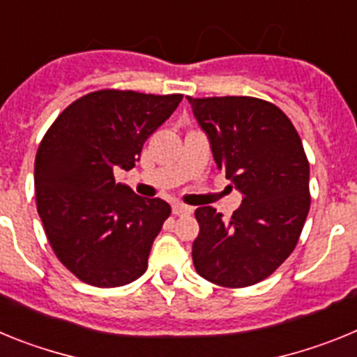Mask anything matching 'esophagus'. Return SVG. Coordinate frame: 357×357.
Here are the masks:
<instances>
[{"instance_id": "esophagus-1", "label": "esophagus", "mask_w": 357, "mask_h": 357, "mask_svg": "<svg viewBox=\"0 0 357 357\" xmlns=\"http://www.w3.org/2000/svg\"><path fill=\"white\" fill-rule=\"evenodd\" d=\"M193 213V207L184 206V204H173V214L175 216H189Z\"/></svg>"}]
</instances>
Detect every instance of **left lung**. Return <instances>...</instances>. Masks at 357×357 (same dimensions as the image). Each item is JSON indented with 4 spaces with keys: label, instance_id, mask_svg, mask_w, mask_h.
<instances>
[{
    "label": "left lung",
    "instance_id": "8db88e82",
    "mask_svg": "<svg viewBox=\"0 0 357 357\" xmlns=\"http://www.w3.org/2000/svg\"><path fill=\"white\" fill-rule=\"evenodd\" d=\"M216 166L243 202L229 220L211 206L195 211L197 272L223 288H247L272 275L295 250L307 218L309 162L288 116L252 96L191 98Z\"/></svg>",
    "mask_w": 357,
    "mask_h": 357
}]
</instances>
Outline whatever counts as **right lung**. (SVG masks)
<instances>
[{
  "mask_svg": "<svg viewBox=\"0 0 357 357\" xmlns=\"http://www.w3.org/2000/svg\"><path fill=\"white\" fill-rule=\"evenodd\" d=\"M182 102V94L102 89L66 107L36 155L37 213L53 252L85 284L116 288L139 279L151 243L172 207L118 184L144 141Z\"/></svg>",
  "mask_w": 357,
  "mask_h": 357,
  "instance_id": "1",
  "label": "right lung"
}]
</instances>
